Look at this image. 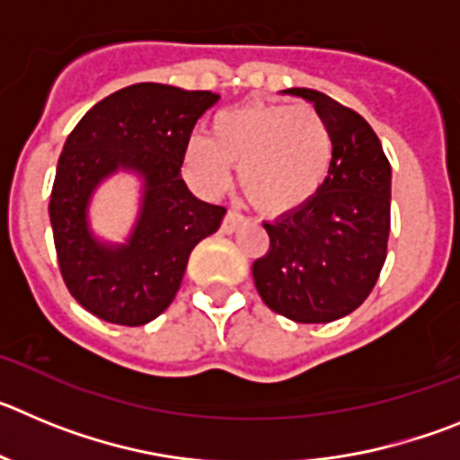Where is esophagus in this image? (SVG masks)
<instances>
[{
    "label": "esophagus",
    "mask_w": 460,
    "mask_h": 460,
    "mask_svg": "<svg viewBox=\"0 0 460 460\" xmlns=\"http://www.w3.org/2000/svg\"><path fill=\"white\" fill-rule=\"evenodd\" d=\"M243 223V217L242 214H239V211H234V209H227V214L226 217H223V233H234V230H237L239 226H242Z\"/></svg>",
    "instance_id": "1"
}]
</instances>
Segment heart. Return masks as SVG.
<instances>
[{"instance_id": "b5f03b06", "label": "heart", "mask_w": 460, "mask_h": 460, "mask_svg": "<svg viewBox=\"0 0 460 460\" xmlns=\"http://www.w3.org/2000/svg\"><path fill=\"white\" fill-rule=\"evenodd\" d=\"M334 158L327 121L311 105L249 103L218 112L209 137H193L184 170L200 190L217 195L239 168V186L258 209L288 214L315 198Z\"/></svg>"}]
</instances>
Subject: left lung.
Returning <instances> with one entry per match:
<instances>
[{
    "label": "left lung",
    "mask_w": 460,
    "mask_h": 460,
    "mask_svg": "<svg viewBox=\"0 0 460 460\" xmlns=\"http://www.w3.org/2000/svg\"><path fill=\"white\" fill-rule=\"evenodd\" d=\"M327 121L334 158L315 198L265 223L253 262L262 302L295 323H334L364 304L387 258L392 165L368 121L327 93L292 87Z\"/></svg>",
    "instance_id": "8db88e82"
}]
</instances>
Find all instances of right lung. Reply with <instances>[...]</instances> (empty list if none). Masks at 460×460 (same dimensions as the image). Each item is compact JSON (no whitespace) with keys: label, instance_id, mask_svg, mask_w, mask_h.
Returning <instances> with one entry per match:
<instances>
[{"label":"right lung","instance_id":"1","mask_svg":"<svg viewBox=\"0 0 460 460\" xmlns=\"http://www.w3.org/2000/svg\"><path fill=\"white\" fill-rule=\"evenodd\" d=\"M218 99L137 83L99 101L66 137L48 209L64 283L96 318L126 327L158 318L180 290L190 251L221 226L226 207L198 200L181 180L195 121ZM115 172L143 181L137 226L121 244L103 243L88 226L93 190Z\"/></svg>","mask_w":460,"mask_h":460}]
</instances>
